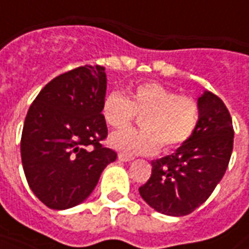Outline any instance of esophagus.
Returning <instances> with one entry per match:
<instances>
[{
	"label": "esophagus",
	"mask_w": 249,
	"mask_h": 249,
	"mask_svg": "<svg viewBox=\"0 0 249 249\" xmlns=\"http://www.w3.org/2000/svg\"><path fill=\"white\" fill-rule=\"evenodd\" d=\"M119 160L120 161H132L133 160V157H130V156H126V155H124V153H119Z\"/></svg>",
	"instance_id": "obj_1"
}]
</instances>
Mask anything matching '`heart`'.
<instances>
[{
	"label": "heart",
	"mask_w": 249,
	"mask_h": 249,
	"mask_svg": "<svg viewBox=\"0 0 249 249\" xmlns=\"http://www.w3.org/2000/svg\"><path fill=\"white\" fill-rule=\"evenodd\" d=\"M101 113L112 128H125L142 116V129H124L110 136L114 149L126 156L148 155L161 144L164 151L175 149L191 137L198 119L197 103L188 96H178L157 82H144L132 90L129 97L120 92L108 93Z\"/></svg>",
	"instance_id": "obj_1"
}]
</instances>
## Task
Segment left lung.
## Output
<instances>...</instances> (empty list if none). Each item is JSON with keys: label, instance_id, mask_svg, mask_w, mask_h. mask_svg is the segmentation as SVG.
<instances>
[{"label": "left lung", "instance_id": "8db88e82", "mask_svg": "<svg viewBox=\"0 0 249 249\" xmlns=\"http://www.w3.org/2000/svg\"><path fill=\"white\" fill-rule=\"evenodd\" d=\"M198 120L175 153L151 162V178L139 188L149 207L168 216H185L211 196L224 176L233 148L232 119L213 93L197 98Z\"/></svg>", "mask_w": 249, "mask_h": 249}]
</instances>
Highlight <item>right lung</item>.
Wrapping results in <instances>:
<instances>
[{
  "label": "right lung",
  "instance_id": "1",
  "mask_svg": "<svg viewBox=\"0 0 249 249\" xmlns=\"http://www.w3.org/2000/svg\"><path fill=\"white\" fill-rule=\"evenodd\" d=\"M105 93V68L85 65L53 78L30 105L21 159L30 189L46 207L62 211L85 201L117 159L100 142L108 135Z\"/></svg>",
  "mask_w": 249,
  "mask_h": 249
}]
</instances>
